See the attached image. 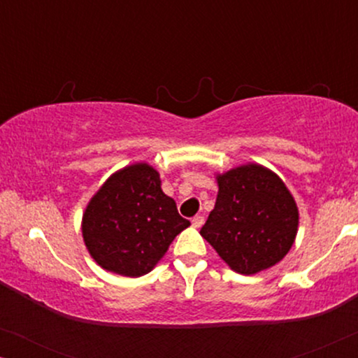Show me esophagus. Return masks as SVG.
I'll return each mask as SVG.
<instances>
[{"instance_id":"1","label":"esophagus","mask_w":358,"mask_h":358,"mask_svg":"<svg viewBox=\"0 0 358 358\" xmlns=\"http://www.w3.org/2000/svg\"><path fill=\"white\" fill-rule=\"evenodd\" d=\"M203 222H205V218L202 217V215H195V217L192 218V227L194 228H202Z\"/></svg>"}]
</instances>
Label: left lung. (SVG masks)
<instances>
[{
  "mask_svg": "<svg viewBox=\"0 0 358 358\" xmlns=\"http://www.w3.org/2000/svg\"><path fill=\"white\" fill-rule=\"evenodd\" d=\"M218 195L200 229L218 256L243 275L280 262L298 231L295 199L271 169L244 164L217 176Z\"/></svg>",
  "mask_w": 358,
  "mask_h": 358,
  "instance_id": "obj_1",
  "label": "left lung"
}]
</instances>
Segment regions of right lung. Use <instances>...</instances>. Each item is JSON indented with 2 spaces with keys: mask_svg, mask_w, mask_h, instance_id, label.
<instances>
[{
  "mask_svg": "<svg viewBox=\"0 0 358 358\" xmlns=\"http://www.w3.org/2000/svg\"><path fill=\"white\" fill-rule=\"evenodd\" d=\"M190 224L161 189L148 163L117 171L92 195L83 213V239L91 257L124 277L151 272L174 238Z\"/></svg>",
  "mask_w": 358,
  "mask_h": 358,
  "instance_id": "1",
  "label": "right lung"
}]
</instances>
